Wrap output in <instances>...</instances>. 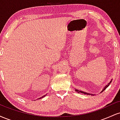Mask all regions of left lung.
I'll list each match as a JSON object with an SVG mask.
<instances>
[{
  "mask_svg": "<svg viewBox=\"0 0 120 120\" xmlns=\"http://www.w3.org/2000/svg\"><path fill=\"white\" fill-rule=\"evenodd\" d=\"M112 79H111V81H110V82H109V83H108V84H107V85H106V86H104V87L103 88V89L102 90V91H101V93H102V92H103V91L105 90V89H107V88L109 86V85H110V84H111V82H112ZM75 91L78 92V93H82V94H85V95H92V96L95 95V94H92L87 93H86V92L83 91H80V90H78V89H75Z\"/></svg>",
  "mask_w": 120,
  "mask_h": 120,
  "instance_id": "obj_1",
  "label": "left lung"
}]
</instances>
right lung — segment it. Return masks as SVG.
<instances>
[{
    "label": "right lung",
    "mask_w": 120,
    "mask_h": 120,
    "mask_svg": "<svg viewBox=\"0 0 120 120\" xmlns=\"http://www.w3.org/2000/svg\"><path fill=\"white\" fill-rule=\"evenodd\" d=\"M47 95V94H46ZM46 95H44V96H42V97H41V98H38V99H42V98H44V97H45V96H46Z\"/></svg>",
    "instance_id": "add662e5"
}]
</instances>
